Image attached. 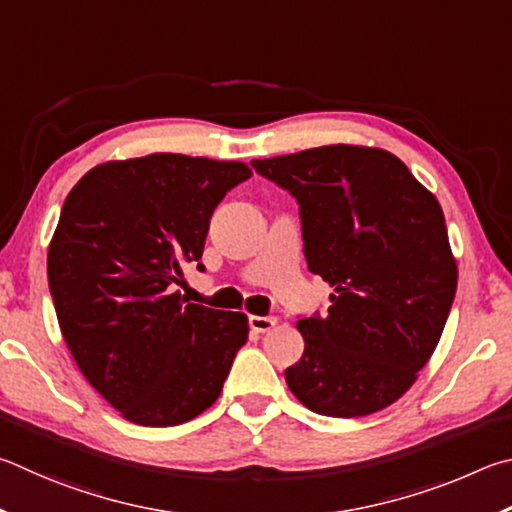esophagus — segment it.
I'll return each mask as SVG.
<instances>
[{
	"instance_id": "obj_1",
	"label": "esophagus",
	"mask_w": 512,
	"mask_h": 512,
	"mask_svg": "<svg viewBox=\"0 0 512 512\" xmlns=\"http://www.w3.org/2000/svg\"><path fill=\"white\" fill-rule=\"evenodd\" d=\"M265 321H270V319L263 317V315H256V317H251V326L258 328V330H263L265 328Z\"/></svg>"
}]
</instances>
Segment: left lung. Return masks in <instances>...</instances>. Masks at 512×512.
Masks as SVG:
<instances>
[{
    "label": "left lung",
    "mask_w": 512,
    "mask_h": 512,
    "mask_svg": "<svg viewBox=\"0 0 512 512\" xmlns=\"http://www.w3.org/2000/svg\"><path fill=\"white\" fill-rule=\"evenodd\" d=\"M238 164L157 152L80 179L62 206L47 274L62 337L87 382L143 427H175L209 409L247 317L182 279L200 263L215 206Z\"/></svg>",
    "instance_id": "obj_1"
}]
</instances>
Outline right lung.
Listing matches in <instances>:
<instances>
[{
	"mask_svg": "<svg viewBox=\"0 0 512 512\" xmlns=\"http://www.w3.org/2000/svg\"><path fill=\"white\" fill-rule=\"evenodd\" d=\"M265 177L299 202L308 270L333 285L326 315L299 321L290 391L321 416L389 407L441 339L456 263L441 204L398 157L324 146L274 157Z\"/></svg>",
	"mask_w": 512,
	"mask_h": 512,
	"instance_id": "1",
	"label": "right lung"
}]
</instances>
